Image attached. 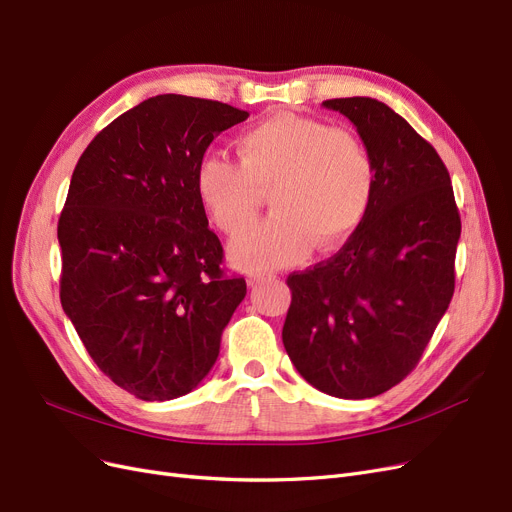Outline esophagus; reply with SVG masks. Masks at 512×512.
Returning a JSON list of instances; mask_svg holds the SVG:
<instances>
[{
	"mask_svg": "<svg viewBox=\"0 0 512 512\" xmlns=\"http://www.w3.org/2000/svg\"><path fill=\"white\" fill-rule=\"evenodd\" d=\"M271 279H275L273 275H267V273H250L248 275V285H260V283H264V281H271Z\"/></svg>",
	"mask_w": 512,
	"mask_h": 512,
	"instance_id": "34e87169",
	"label": "esophagus"
}]
</instances>
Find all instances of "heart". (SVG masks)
Returning a JSON list of instances; mask_svg holds the SVG:
<instances>
[{
  "label": "heart",
  "instance_id": "b5f03b06",
  "mask_svg": "<svg viewBox=\"0 0 512 512\" xmlns=\"http://www.w3.org/2000/svg\"><path fill=\"white\" fill-rule=\"evenodd\" d=\"M239 159L203 155L195 172L199 203L216 227L237 235L257 217L264 194L276 214L231 241L245 271H273L317 250L340 248L363 222L376 189L374 157L351 130L277 113L239 136Z\"/></svg>",
  "mask_w": 512,
  "mask_h": 512
}]
</instances>
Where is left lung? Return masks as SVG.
Segmentation results:
<instances>
[{
    "label": "left lung",
    "mask_w": 512,
    "mask_h": 512,
    "mask_svg": "<svg viewBox=\"0 0 512 512\" xmlns=\"http://www.w3.org/2000/svg\"><path fill=\"white\" fill-rule=\"evenodd\" d=\"M376 166L372 206L330 260L288 277L283 346L298 374L340 399H370L420 361L454 296L460 214L437 151L384 102L334 98Z\"/></svg>",
    "instance_id": "obj_1"
}]
</instances>
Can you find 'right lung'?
<instances>
[{
	"mask_svg": "<svg viewBox=\"0 0 512 512\" xmlns=\"http://www.w3.org/2000/svg\"><path fill=\"white\" fill-rule=\"evenodd\" d=\"M248 115L159 94L98 132L73 170L60 304L100 372L142 401L191 393L245 298V279L222 275L195 172L214 136Z\"/></svg>",
	"mask_w": 512,
	"mask_h": 512,
	"instance_id": "1",
	"label": "right lung"
}]
</instances>
